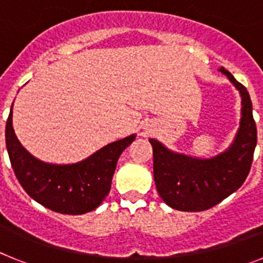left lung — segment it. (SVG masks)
I'll list each match as a JSON object with an SVG mask.
<instances>
[{
	"label": "left lung",
	"instance_id": "1",
	"mask_svg": "<svg viewBox=\"0 0 263 263\" xmlns=\"http://www.w3.org/2000/svg\"><path fill=\"white\" fill-rule=\"evenodd\" d=\"M220 71L236 85L242 97V117L234 142L227 152L211 159L175 154L150 139L158 194L174 210L200 212L210 210L233 194L245 182L257 145L249 92L225 68Z\"/></svg>",
	"mask_w": 263,
	"mask_h": 263
}]
</instances>
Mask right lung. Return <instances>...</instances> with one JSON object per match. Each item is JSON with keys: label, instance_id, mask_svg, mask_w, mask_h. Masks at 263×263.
Wrapping results in <instances>:
<instances>
[{"label": "right lung", "instance_id": "right-lung-1", "mask_svg": "<svg viewBox=\"0 0 263 263\" xmlns=\"http://www.w3.org/2000/svg\"><path fill=\"white\" fill-rule=\"evenodd\" d=\"M13 108V105H11ZM10 110L5 139L11 167L30 197L53 212L83 215L96 210L110 191L117 160L136 136H129L75 164L43 163L21 146L11 125Z\"/></svg>", "mask_w": 263, "mask_h": 263}]
</instances>
